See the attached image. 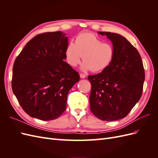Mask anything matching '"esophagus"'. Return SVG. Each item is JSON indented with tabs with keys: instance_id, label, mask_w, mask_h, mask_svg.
Returning <instances> with one entry per match:
<instances>
[{
	"instance_id": "34e87169",
	"label": "esophagus",
	"mask_w": 158,
	"mask_h": 158,
	"mask_svg": "<svg viewBox=\"0 0 158 158\" xmlns=\"http://www.w3.org/2000/svg\"><path fill=\"white\" fill-rule=\"evenodd\" d=\"M80 76L81 78H85V77H86V76H85V75L84 74H80Z\"/></svg>"
}]
</instances>
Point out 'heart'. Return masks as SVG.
I'll return each instance as SVG.
<instances>
[{
  "mask_svg": "<svg viewBox=\"0 0 158 158\" xmlns=\"http://www.w3.org/2000/svg\"><path fill=\"white\" fill-rule=\"evenodd\" d=\"M111 44L103 41L93 33H83L76 37L75 43H69L65 50L66 59L73 67L77 66L83 59V71L99 73L107 69L114 56Z\"/></svg>",
  "mask_w": 158,
  "mask_h": 158,
  "instance_id": "b5f03b06",
  "label": "heart"
}]
</instances>
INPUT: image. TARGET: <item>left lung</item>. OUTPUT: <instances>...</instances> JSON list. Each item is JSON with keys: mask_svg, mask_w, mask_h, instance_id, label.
Masks as SVG:
<instances>
[{"mask_svg": "<svg viewBox=\"0 0 158 158\" xmlns=\"http://www.w3.org/2000/svg\"><path fill=\"white\" fill-rule=\"evenodd\" d=\"M111 41L114 56L107 69L88 76L92 85L90 110L103 121L125 117L141 98L145 74L137 49L125 37L115 33L98 32Z\"/></svg>", "mask_w": 158, "mask_h": 158, "instance_id": "left-lung-1", "label": "left lung"}]
</instances>
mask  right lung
Returning <instances> with one entry per match:
<instances>
[{
    "instance_id": "obj_1",
    "label": "right lung",
    "mask_w": 158,
    "mask_h": 158,
    "mask_svg": "<svg viewBox=\"0 0 158 158\" xmlns=\"http://www.w3.org/2000/svg\"><path fill=\"white\" fill-rule=\"evenodd\" d=\"M67 45L66 33H41L27 43L14 61L13 93L30 117L50 121L65 111L69 92L80 80L63 60Z\"/></svg>"
}]
</instances>
